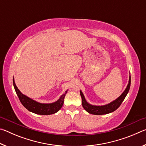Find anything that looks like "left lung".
Returning a JSON list of instances; mask_svg holds the SVG:
<instances>
[{"label": "left lung", "instance_id": "left-lung-1", "mask_svg": "<svg viewBox=\"0 0 146 146\" xmlns=\"http://www.w3.org/2000/svg\"><path fill=\"white\" fill-rule=\"evenodd\" d=\"M131 86V76L129 75V81H128V84L126 88L123 91V92L121 94V95L118 97L117 99L113 100L112 102L107 104L103 105V106H95L92 105L87 102L86 100L84 95L82 93V91L80 90V96L82 97V104L84 110L88 113H90L92 115H106L108 114V113H112L115 111L116 110L119 108V106L121 105V104L124 100V98L126 97L128 92L129 91Z\"/></svg>", "mask_w": 146, "mask_h": 146}]
</instances>
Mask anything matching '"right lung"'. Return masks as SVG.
I'll use <instances>...</instances> for the list:
<instances>
[{
	"instance_id": "add662e5",
	"label": "right lung",
	"mask_w": 146,
	"mask_h": 146,
	"mask_svg": "<svg viewBox=\"0 0 146 146\" xmlns=\"http://www.w3.org/2000/svg\"><path fill=\"white\" fill-rule=\"evenodd\" d=\"M13 82L15 90L22 104L30 112L42 115H52L58 112L62 107L64 97L68 91V90H66L55 102L52 103H40L22 93L17 87L14 78L13 79Z\"/></svg>"
}]
</instances>
